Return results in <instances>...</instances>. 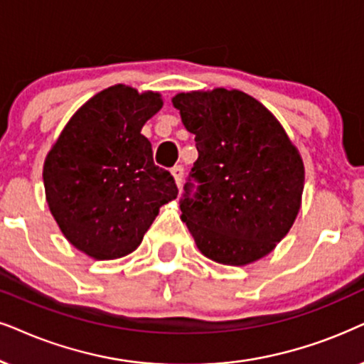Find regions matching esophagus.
Listing matches in <instances>:
<instances>
[{
  "label": "esophagus",
  "mask_w": 364,
  "mask_h": 364,
  "mask_svg": "<svg viewBox=\"0 0 364 364\" xmlns=\"http://www.w3.org/2000/svg\"><path fill=\"white\" fill-rule=\"evenodd\" d=\"M172 176H173V181H176V183L178 187H181L182 183V178H183V167L182 165H176V167H172Z\"/></svg>",
  "instance_id": "34e87169"
}]
</instances>
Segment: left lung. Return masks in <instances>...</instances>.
Here are the masks:
<instances>
[{"label": "left lung", "instance_id": "left-lung-1", "mask_svg": "<svg viewBox=\"0 0 364 364\" xmlns=\"http://www.w3.org/2000/svg\"><path fill=\"white\" fill-rule=\"evenodd\" d=\"M172 103L199 152L181 199L197 247L228 266L264 257L299 212V152L276 117L239 90L178 93Z\"/></svg>", "mask_w": 364, "mask_h": 364}]
</instances>
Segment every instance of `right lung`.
Listing matches in <instances>:
<instances>
[{"label": "right lung", "mask_w": 364, "mask_h": 364, "mask_svg": "<svg viewBox=\"0 0 364 364\" xmlns=\"http://www.w3.org/2000/svg\"><path fill=\"white\" fill-rule=\"evenodd\" d=\"M162 108L159 93L115 85L80 107L46 155V202L68 242L108 261L139 247L159 209L177 197L140 134Z\"/></svg>", "instance_id": "obj_1"}]
</instances>
